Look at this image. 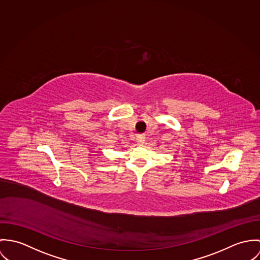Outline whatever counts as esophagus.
I'll list each match as a JSON object with an SVG mask.
<instances>
[{
    "label": "esophagus",
    "mask_w": 260,
    "mask_h": 260,
    "mask_svg": "<svg viewBox=\"0 0 260 260\" xmlns=\"http://www.w3.org/2000/svg\"><path fill=\"white\" fill-rule=\"evenodd\" d=\"M137 142H138L139 144H144V142H145V138L143 137V136H139L137 138Z\"/></svg>",
    "instance_id": "1"
}]
</instances>
